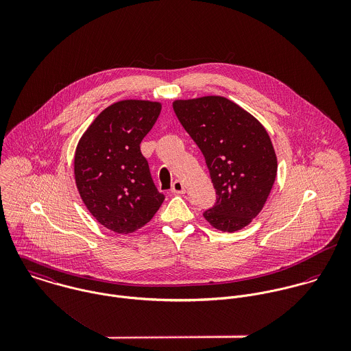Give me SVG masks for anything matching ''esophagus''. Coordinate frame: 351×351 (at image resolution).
Returning a JSON list of instances; mask_svg holds the SVG:
<instances>
[{
    "instance_id": "obj_1",
    "label": "esophagus",
    "mask_w": 351,
    "mask_h": 351,
    "mask_svg": "<svg viewBox=\"0 0 351 351\" xmlns=\"http://www.w3.org/2000/svg\"><path fill=\"white\" fill-rule=\"evenodd\" d=\"M171 192L177 193V195H184L185 193V186H184L182 181H180V180L174 181L173 185H171Z\"/></svg>"
}]
</instances>
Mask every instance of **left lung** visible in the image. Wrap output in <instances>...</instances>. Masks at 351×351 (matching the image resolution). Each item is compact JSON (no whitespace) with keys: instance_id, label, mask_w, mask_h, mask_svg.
<instances>
[{"instance_id":"8db88e82","label":"left lung","mask_w":351,"mask_h":351,"mask_svg":"<svg viewBox=\"0 0 351 351\" xmlns=\"http://www.w3.org/2000/svg\"><path fill=\"white\" fill-rule=\"evenodd\" d=\"M173 109L199 146L216 189L205 220L223 232L249 226L277 177V156L265 127L238 104L220 96L176 100Z\"/></svg>"}]
</instances>
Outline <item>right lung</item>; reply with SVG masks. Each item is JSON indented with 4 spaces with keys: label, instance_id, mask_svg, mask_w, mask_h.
<instances>
[{
    "label": "right lung",
    "instance_id": "right-lung-1",
    "mask_svg": "<svg viewBox=\"0 0 351 351\" xmlns=\"http://www.w3.org/2000/svg\"><path fill=\"white\" fill-rule=\"evenodd\" d=\"M160 109L156 101L114 102L95 119L77 145L74 176L80 196L96 220L113 232L142 228L165 200L141 152Z\"/></svg>",
    "mask_w": 351,
    "mask_h": 351
}]
</instances>
